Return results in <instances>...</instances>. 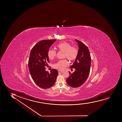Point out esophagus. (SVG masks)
I'll list each match as a JSON object with an SVG mask.
<instances>
[{"label": "esophagus", "mask_w": 122, "mask_h": 122, "mask_svg": "<svg viewBox=\"0 0 122 122\" xmlns=\"http://www.w3.org/2000/svg\"><path fill=\"white\" fill-rule=\"evenodd\" d=\"M59 73H63V71H60V70H59Z\"/></svg>", "instance_id": "esophagus-1"}]
</instances>
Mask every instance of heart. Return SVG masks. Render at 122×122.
Returning a JSON list of instances; mask_svg holds the SVG:
<instances>
[{"label": "heart", "instance_id": "b5f03b06", "mask_svg": "<svg viewBox=\"0 0 122 122\" xmlns=\"http://www.w3.org/2000/svg\"><path fill=\"white\" fill-rule=\"evenodd\" d=\"M56 47L59 51L64 52L63 58H67L70 61L76 59L78 55V50L75 47H71L70 44L67 42H63L58 44ZM56 51L50 50L48 51V56L49 59L52 60L56 56ZM68 65V62L66 59L60 60L56 63L54 67L60 70H63Z\"/></svg>", "mask_w": 122, "mask_h": 122}]
</instances>
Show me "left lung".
I'll return each instance as SVG.
<instances>
[{
  "mask_svg": "<svg viewBox=\"0 0 122 122\" xmlns=\"http://www.w3.org/2000/svg\"><path fill=\"white\" fill-rule=\"evenodd\" d=\"M78 45V55L70 68L75 69L66 79L69 86L74 88L80 87L88 77L91 66V58L88 48L83 43L75 39Z\"/></svg>",
  "mask_w": 122,
  "mask_h": 122,
  "instance_id": "8db88e82",
  "label": "left lung"
}]
</instances>
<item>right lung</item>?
<instances>
[{"label": "right lung", "instance_id": "1", "mask_svg": "<svg viewBox=\"0 0 122 122\" xmlns=\"http://www.w3.org/2000/svg\"><path fill=\"white\" fill-rule=\"evenodd\" d=\"M56 39L44 40L38 42L31 49L28 60V68L31 77L36 85L43 89L50 88L56 82L58 71L52 69L46 71L49 63L48 51Z\"/></svg>", "mask_w": 122, "mask_h": 122}]
</instances>
